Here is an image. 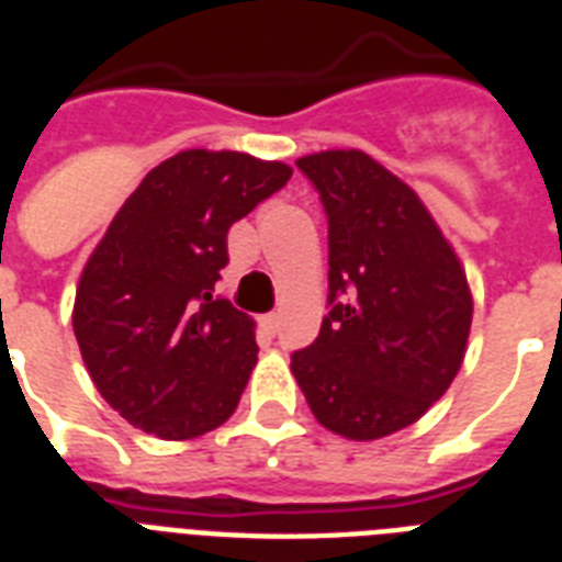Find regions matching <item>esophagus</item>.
<instances>
[{
    "label": "esophagus",
    "instance_id": "34e87169",
    "mask_svg": "<svg viewBox=\"0 0 562 562\" xmlns=\"http://www.w3.org/2000/svg\"><path fill=\"white\" fill-rule=\"evenodd\" d=\"M262 326L268 335H277V329H280V315H277V312H271V315H262Z\"/></svg>",
    "mask_w": 562,
    "mask_h": 562
}]
</instances>
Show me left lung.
Wrapping results in <instances>:
<instances>
[{"label":"left lung","instance_id":"left-lung-1","mask_svg":"<svg viewBox=\"0 0 562 562\" xmlns=\"http://www.w3.org/2000/svg\"><path fill=\"white\" fill-rule=\"evenodd\" d=\"M329 218V315L291 373L315 419L347 440L417 423L458 375L472 291L419 194L359 148L300 157Z\"/></svg>","mask_w":562,"mask_h":562}]
</instances>
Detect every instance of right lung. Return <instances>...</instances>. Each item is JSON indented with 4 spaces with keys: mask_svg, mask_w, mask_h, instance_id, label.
Segmentation results:
<instances>
[{
    "mask_svg": "<svg viewBox=\"0 0 562 562\" xmlns=\"http://www.w3.org/2000/svg\"><path fill=\"white\" fill-rule=\"evenodd\" d=\"M291 178L241 151L187 148L145 175L83 265L72 329L113 411L160 440L224 426L256 368V321L212 297L227 229Z\"/></svg>",
    "mask_w": 562,
    "mask_h": 562,
    "instance_id": "add662e5",
    "label": "right lung"
}]
</instances>
